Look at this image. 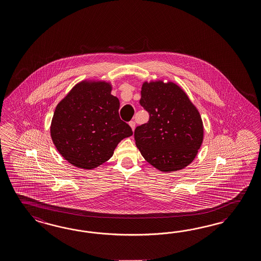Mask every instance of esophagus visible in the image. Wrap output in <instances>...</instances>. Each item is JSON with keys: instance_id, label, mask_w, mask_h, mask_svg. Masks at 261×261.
Returning a JSON list of instances; mask_svg holds the SVG:
<instances>
[{"instance_id": "34e87169", "label": "esophagus", "mask_w": 261, "mask_h": 261, "mask_svg": "<svg viewBox=\"0 0 261 261\" xmlns=\"http://www.w3.org/2000/svg\"><path fill=\"white\" fill-rule=\"evenodd\" d=\"M129 126L132 127L133 132H134V128H135V122H134V121H130V122H129Z\"/></svg>"}]
</instances>
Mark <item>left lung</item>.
Wrapping results in <instances>:
<instances>
[{"mask_svg":"<svg viewBox=\"0 0 261 261\" xmlns=\"http://www.w3.org/2000/svg\"><path fill=\"white\" fill-rule=\"evenodd\" d=\"M139 103L149 115L134 130L143 157L159 171L185 168L203 141L201 117L186 93L173 83H144Z\"/></svg>","mask_w":261,"mask_h":261,"instance_id":"8db88e82","label":"left lung"}]
</instances>
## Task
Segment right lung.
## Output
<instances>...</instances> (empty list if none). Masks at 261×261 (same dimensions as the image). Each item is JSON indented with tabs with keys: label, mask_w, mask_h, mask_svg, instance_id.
<instances>
[{
	"label": "right lung",
	"mask_w": 261,
	"mask_h": 261,
	"mask_svg": "<svg viewBox=\"0 0 261 261\" xmlns=\"http://www.w3.org/2000/svg\"><path fill=\"white\" fill-rule=\"evenodd\" d=\"M108 83L76 85L57 105L50 134L60 154L77 168L91 170L108 161L122 139L133 135L120 119V102Z\"/></svg>",
	"instance_id": "obj_1"
}]
</instances>
